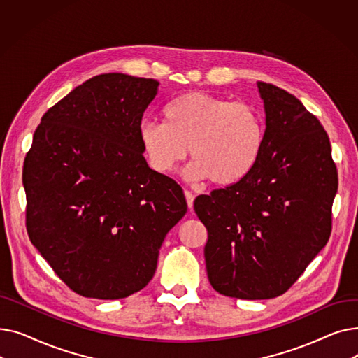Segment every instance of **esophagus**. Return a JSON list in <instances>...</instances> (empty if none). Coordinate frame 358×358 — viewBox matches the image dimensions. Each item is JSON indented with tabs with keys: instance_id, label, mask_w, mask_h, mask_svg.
<instances>
[{
	"instance_id": "1",
	"label": "esophagus",
	"mask_w": 358,
	"mask_h": 358,
	"mask_svg": "<svg viewBox=\"0 0 358 358\" xmlns=\"http://www.w3.org/2000/svg\"><path fill=\"white\" fill-rule=\"evenodd\" d=\"M184 196H185V200H187V206H189V209H193V201H194V194L189 190L184 192Z\"/></svg>"
}]
</instances>
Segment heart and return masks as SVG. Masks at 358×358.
Returning <instances> with one entry per match:
<instances>
[{"label": "heart", "mask_w": 358, "mask_h": 358, "mask_svg": "<svg viewBox=\"0 0 358 358\" xmlns=\"http://www.w3.org/2000/svg\"><path fill=\"white\" fill-rule=\"evenodd\" d=\"M164 122H146L139 141L149 166L166 176L187 157L185 178L231 185L245 178L264 146V120L257 107L206 92H187L164 110Z\"/></svg>", "instance_id": "heart-1"}]
</instances>
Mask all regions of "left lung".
<instances>
[{
    "instance_id": "obj_1",
    "label": "left lung",
    "mask_w": 358,
    "mask_h": 358,
    "mask_svg": "<svg viewBox=\"0 0 358 358\" xmlns=\"http://www.w3.org/2000/svg\"><path fill=\"white\" fill-rule=\"evenodd\" d=\"M266 136L252 171L199 196L208 229L206 270L223 296L261 300L287 292L329 239L336 166L324 126L290 92L257 83Z\"/></svg>"
}]
</instances>
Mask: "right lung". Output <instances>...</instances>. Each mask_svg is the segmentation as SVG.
I'll use <instances>...</instances> for the list:
<instances>
[{
    "instance_id": "obj_1",
    "label": "right lung",
    "mask_w": 358,
    "mask_h": 358,
    "mask_svg": "<svg viewBox=\"0 0 358 358\" xmlns=\"http://www.w3.org/2000/svg\"><path fill=\"white\" fill-rule=\"evenodd\" d=\"M158 85L119 72L92 77L45 113L26 155L29 238L84 297L142 290L187 212L182 189L149 168L139 141Z\"/></svg>"
}]
</instances>
